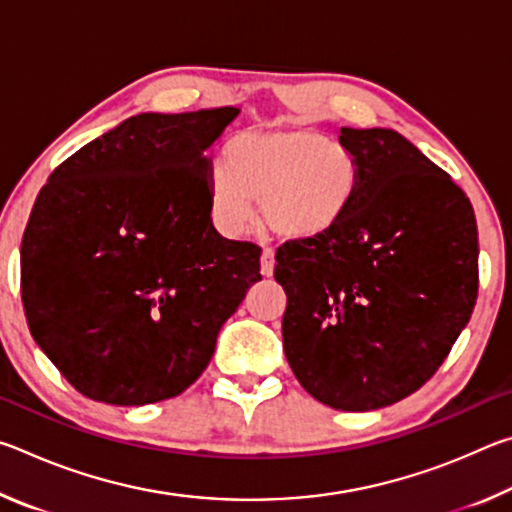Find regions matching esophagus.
I'll return each mask as SVG.
<instances>
[{
    "instance_id": "34e87169",
    "label": "esophagus",
    "mask_w": 512,
    "mask_h": 512,
    "mask_svg": "<svg viewBox=\"0 0 512 512\" xmlns=\"http://www.w3.org/2000/svg\"><path fill=\"white\" fill-rule=\"evenodd\" d=\"M275 268V250L273 248H264L262 250V259H259V271H262L264 277H271Z\"/></svg>"
}]
</instances>
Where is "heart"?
<instances>
[{
	"label": "heart",
	"instance_id": "1",
	"mask_svg": "<svg viewBox=\"0 0 512 512\" xmlns=\"http://www.w3.org/2000/svg\"><path fill=\"white\" fill-rule=\"evenodd\" d=\"M225 169L207 183L216 223L244 235L257 221L284 239H316L334 230L357 196L359 169L343 144L314 128H273L232 137Z\"/></svg>",
	"mask_w": 512,
	"mask_h": 512
}]
</instances>
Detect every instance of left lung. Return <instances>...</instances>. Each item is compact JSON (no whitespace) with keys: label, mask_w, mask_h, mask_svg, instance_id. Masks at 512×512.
I'll list each match as a JSON object with an SVG mask.
<instances>
[{"label":"left lung","mask_w":512,"mask_h":512,"mask_svg":"<svg viewBox=\"0 0 512 512\" xmlns=\"http://www.w3.org/2000/svg\"><path fill=\"white\" fill-rule=\"evenodd\" d=\"M357 196L327 235L287 241L284 354L332 409L372 411L418 391L452 350L479 291L470 198L391 128H341Z\"/></svg>","instance_id":"1"}]
</instances>
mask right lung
Instances as JSON below:
<instances>
[{"label": "right lung", "mask_w": 512, "mask_h": 512, "mask_svg": "<svg viewBox=\"0 0 512 512\" xmlns=\"http://www.w3.org/2000/svg\"><path fill=\"white\" fill-rule=\"evenodd\" d=\"M239 108L142 112L51 173L22 237L33 341L85 397L169 400L201 377L262 248L212 225L205 151Z\"/></svg>", "instance_id": "1"}]
</instances>
